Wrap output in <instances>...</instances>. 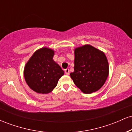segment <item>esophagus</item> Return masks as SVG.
<instances>
[{
	"label": "esophagus",
	"mask_w": 132,
	"mask_h": 132,
	"mask_svg": "<svg viewBox=\"0 0 132 132\" xmlns=\"http://www.w3.org/2000/svg\"><path fill=\"white\" fill-rule=\"evenodd\" d=\"M64 72H65V74H66V75H69V69H65Z\"/></svg>",
	"instance_id": "34e87169"
}]
</instances>
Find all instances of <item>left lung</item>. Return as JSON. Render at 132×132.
<instances>
[{
	"label": "left lung",
	"instance_id": "left-lung-1",
	"mask_svg": "<svg viewBox=\"0 0 132 132\" xmlns=\"http://www.w3.org/2000/svg\"><path fill=\"white\" fill-rule=\"evenodd\" d=\"M75 68L71 78L85 94L97 91L104 85L109 75V63L105 54L90 45L76 48Z\"/></svg>",
	"mask_w": 132,
	"mask_h": 132
}]
</instances>
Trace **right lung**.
I'll return each mask as SVG.
<instances>
[{
  "label": "right lung",
  "mask_w": 132,
  "mask_h": 132,
  "mask_svg": "<svg viewBox=\"0 0 132 132\" xmlns=\"http://www.w3.org/2000/svg\"><path fill=\"white\" fill-rule=\"evenodd\" d=\"M54 51L48 48L37 50L27 62L24 77L28 86L38 93L48 94L56 87L64 71L53 60Z\"/></svg>",
  "instance_id": "right-lung-1"
}]
</instances>
